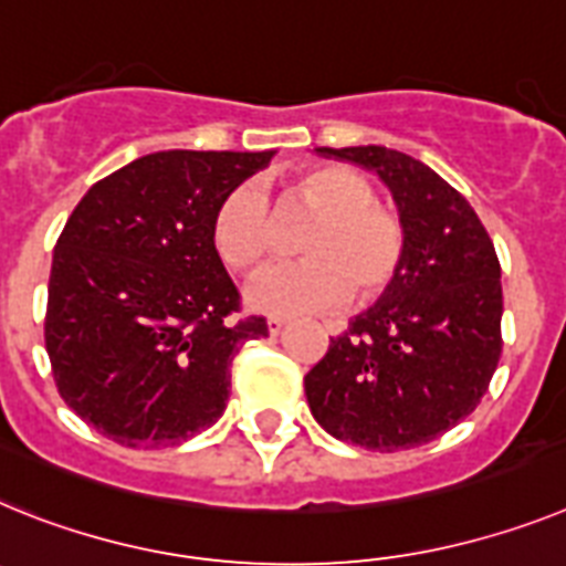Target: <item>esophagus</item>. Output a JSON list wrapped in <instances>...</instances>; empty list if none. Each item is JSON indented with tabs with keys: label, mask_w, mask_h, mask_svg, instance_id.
<instances>
[{
	"label": "esophagus",
	"mask_w": 566,
	"mask_h": 566,
	"mask_svg": "<svg viewBox=\"0 0 566 566\" xmlns=\"http://www.w3.org/2000/svg\"><path fill=\"white\" fill-rule=\"evenodd\" d=\"M289 323L283 317H269V335H280V332L286 329Z\"/></svg>",
	"instance_id": "obj_1"
}]
</instances>
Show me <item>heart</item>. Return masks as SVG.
Masks as SVG:
<instances>
[{
  "label": "heart",
  "instance_id": "obj_1",
  "mask_svg": "<svg viewBox=\"0 0 566 566\" xmlns=\"http://www.w3.org/2000/svg\"><path fill=\"white\" fill-rule=\"evenodd\" d=\"M375 186L355 168L308 166L277 197L280 217H315L297 237V263L260 274L249 303L269 315H312L346 297L371 303L398 283L409 231L400 214L375 200ZM211 245L237 277L258 274L277 251V220L260 188L231 186L211 211Z\"/></svg>",
  "mask_w": 566,
  "mask_h": 566
}]
</instances>
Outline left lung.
<instances>
[{
	"label": "left lung",
	"mask_w": 566,
	"mask_h": 566,
	"mask_svg": "<svg viewBox=\"0 0 566 566\" xmlns=\"http://www.w3.org/2000/svg\"><path fill=\"white\" fill-rule=\"evenodd\" d=\"M380 174L409 231L407 265L306 375L308 409L337 441L398 452L481 403L501 357V263L461 191L384 145L317 148Z\"/></svg>",
	"instance_id": "8db88e82"
}]
</instances>
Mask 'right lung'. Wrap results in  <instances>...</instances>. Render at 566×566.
I'll return each mask as SVG.
<instances>
[{"label":"right lung","instance_id":"add662e5","mask_svg":"<svg viewBox=\"0 0 566 566\" xmlns=\"http://www.w3.org/2000/svg\"><path fill=\"white\" fill-rule=\"evenodd\" d=\"M269 151H157L88 188L53 249L45 349L62 400L132 449L223 415L231 360L269 335L211 245V211Z\"/></svg>","mask_w":566,"mask_h":566}]
</instances>
